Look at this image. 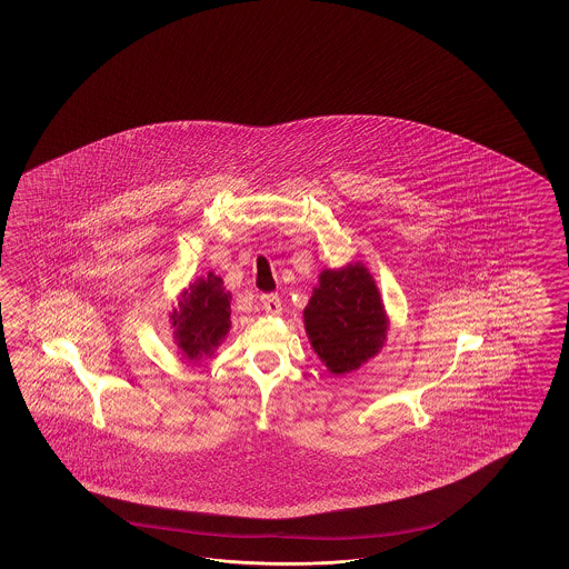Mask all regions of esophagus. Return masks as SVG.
I'll list each match as a JSON object with an SVG mask.
<instances>
[{"mask_svg": "<svg viewBox=\"0 0 569 569\" xmlns=\"http://www.w3.org/2000/svg\"><path fill=\"white\" fill-rule=\"evenodd\" d=\"M260 305L269 315H279L281 312V300L277 293H264L260 296Z\"/></svg>", "mask_w": 569, "mask_h": 569, "instance_id": "obj_1", "label": "esophagus"}]
</instances>
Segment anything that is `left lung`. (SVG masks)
Instances as JSON below:
<instances>
[{"instance_id":"obj_1","label":"left lung","mask_w":569,"mask_h":569,"mask_svg":"<svg viewBox=\"0 0 569 569\" xmlns=\"http://www.w3.org/2000/svg\"><path fill=\"white\" fill-rule=\"evenodd\" d=\"M302 315L315 355L333 376L373 359L390 329L378 283L362 262L323 269Z\"/></svg>"}]
</instances>
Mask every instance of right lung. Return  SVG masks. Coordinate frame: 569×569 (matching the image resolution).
<instances>
[{
	"instance_id": "obj_1",
	"label": "right lung",
	"mask_w": 569,
	"mask_h": 569,
	"mask_svg": "<svg viewBox=\"0 0 569 569\" xmlns=\"http://www.w3.org/2000/svg\"><path fill=\"white\" fill-rule=\"evenodd\" d=\"M231 293L214 273L198 277L179 296L171 310L172 340L186 361L198 362L214 355L231 328Z\"/></svg>"
}]
</instances>
